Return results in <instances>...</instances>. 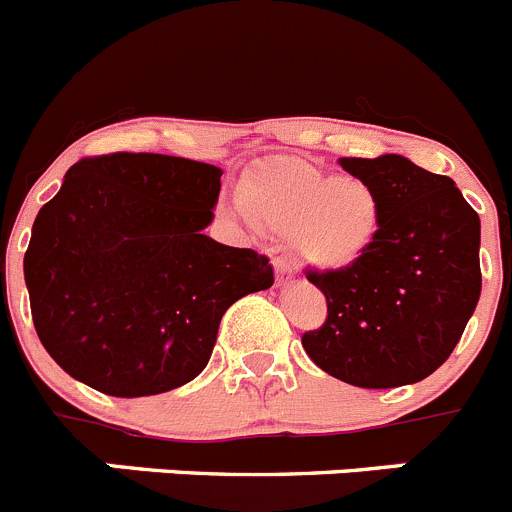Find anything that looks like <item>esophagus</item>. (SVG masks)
<instances>
[{
  "mask_svg": "<svg viewBox=\"0 0 512 512\" xmlns=\"http://www.w3.org/2000/svg\"><path fill=\"white\" fill-rule=\"evenodd\" d=\"M272 267H275V283L278 285H288L293 280L295 270L285 260H272Z\"/></svg>",
  "mask_w": 512,
  "mask_h": 512,
  "instance_id": "1",
  "label": "esophagus"
}]
</instances>
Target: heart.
<instances>
[{"label": "heart", "instance_id": "b5f03b06", "mask_svg": "<svg viewBox=\"0 0 512 512\" xmlns=\"http://www.w3.org/2000/svg\"><path fill=\"white\" fill-rule=\"evenodd\" d=\"M237 202L257 227L288 234L300 262L343 270L376 242L384 202L361 176H338L298 156H267L242 174Z\"/></svg>", "mask_w": 512, "mask_h": 512}]
</instances>
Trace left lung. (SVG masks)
<instances>
[{
	"label": "left lung",
	"mask_w": 512,
	"mask_h": 512,
	"mask_svg": "<svg viewBox=\"0 0 512 512\" xmlns=\"http://www.w3.org/2000/svg\"><path fill=\"white\" fill-rule=\"evenodd\" d=\"M338 164L376 186L384 224L351 267L308 272L328 318L303 348L351 386L417 384L450 358L480 300V217L450 176L399 154Z\"/></svg>",
	"instance_id": "8db88e82"
}]
</instances>
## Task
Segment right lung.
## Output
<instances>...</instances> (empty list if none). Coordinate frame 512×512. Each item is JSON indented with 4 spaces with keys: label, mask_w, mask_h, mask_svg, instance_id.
I'll use <instances>...</instances> for the list:
<instances>
[{
    "label": "right lung",
    "mask_w": 512,
    "mask_h": 512,
    "mask_svg": "<svg viewBox=\"0 0 512 512\" xmlns=\"http://www.w3.org/2000/svg\"><path fill=\"white\" fill-rule=\"evenodd\" d=\"M222 169L161 154L73 164L25 252L32 321L65 374L108 396L197 379L234 300L267 290L272 265L214 242Z\"/></svg>",
    "instance_id": "1"
}]
</instances>
